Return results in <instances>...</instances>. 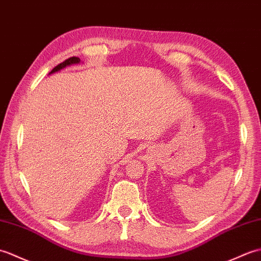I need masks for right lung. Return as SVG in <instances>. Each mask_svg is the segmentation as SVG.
<instances>
[{
	"mask_svg": "<svg viewBox=\"0 0 261 261\" xmlns=\"http://www.w3.org/2000/svg\"><path fill=\"white\" fill-rule=\"evenodd\" d=\"M79 63H80V59H79V58H77V57L69 58V59H67V60H65L63 62H61L60 65H58L57 67H55L54 69H52L51 72H49V74H52V73H55V72L60 71V70H62V69H65V68H67V67H70V66H73V65H79Z\"/></svg>",
	"mask_w": 261,
	"mask_h": 261,
	"instance_id": "obj_1",
	"label": "right lung"
}]
</instances>
